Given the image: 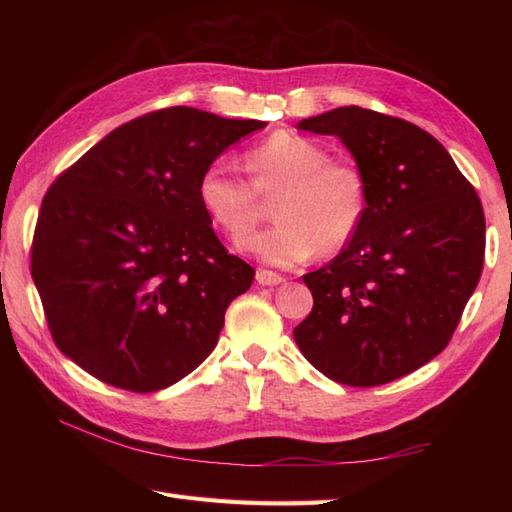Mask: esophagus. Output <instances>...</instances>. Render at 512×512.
<instances>
[{
	"label": "esophagus",
	"instance_id": "esophagus-1",
	"mask_svg": "<svg viewBox=\"0 0 512 512\" xmlns=\"http://www.w3.org/2000/svg\"><path fill=\"white\" fill-rule=\"evenodd\" d=\"M284 281L286 279L277 275V273H273V270H264V268L257 270V284L259 286H279V284H284Z\"/></svg>",
	"mask_w": 512,
	"mask_h": 512
}]
</instances>
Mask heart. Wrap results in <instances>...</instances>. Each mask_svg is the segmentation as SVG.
<instances>
[{
	"label": "heart",
	"mask_w": 512,
	"mask_h": 512,
	"mask_svg": "<svg viewBox=\"0 0 512 512\" xmlns=\"http://www.w3.org/2000/svg\"><path fill=\"white\" fill-rule=\"evenodd\" d=\"M250 182L224 162L202 171L198 200L228 242L246 248L275 202L277 224L253 244L273 266H295L314 253L332 255L356 235L367 211V184L356 167L332 160L328 147L277 132L244 158Z\"/></svg>",
	"instance_id": "b5f03b06"
}]
</instances>
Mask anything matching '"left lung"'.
I'll list each match as a JSON object with an SVG mask.
<instances>
[{
	"label": "left lung",
	"mask_w": 512,
	"mask_h": 512,
	"mask_svg": "<svg viewBox=\"0 0 512 512\" xmlns=\"http://www.w3.org/2000/svg\"><path fill=\"white\" fill-rule=\"evenodd\" d=\"M297 129L341 140L367 184V211L341 253L303 275L314 306L292 334L336 383H391L458 328L484 266L482 202L449 151L402 118L350 105Z\"/></svg>",
	"instance_id": "8db88e82"
}]
</instances>
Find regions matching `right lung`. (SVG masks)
Instances as JSON below:
<instances>
[{
  "label": "right lung",
  "mask_w": 512,
  "mask_h": 512,
  "mask_svg": "<svg viewBox=\"0 0 512 512\" xmlns=\"http://www.w3.org/2000/svg\"><path fill=\"white\" fill-rule=\"evenodd\" d=\"M264 127L167 107L114 129L48 189L32 279L54 343L85 372L147 394L213 352L255 270L213 233L198 180Z\"/></svg>",
  "instance_id": "obj_1"
}]
</instances>
